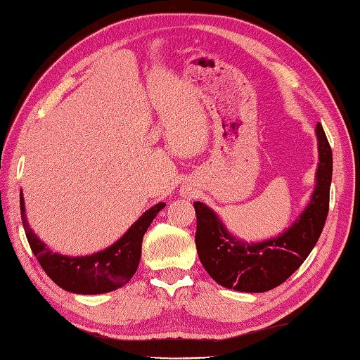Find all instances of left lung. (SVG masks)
Returning <instances> with one entry per match:
<instances>
[{
	"label": "left lung",
	"mask_w": 360,
	"mask_h": 360,
	"mask_svg": "<svg viewBox=\"0 0 360 360\" xmlns=\"http://www.w3.org/2000/svg\"><path fill=\"white\" fill-rule=\"evenodd\" d=\"M319 165L309 206L292 227L262 243L238 241L226 231L212 209L195 201V246L201 264L215 281L238 292L261 293L283 284L301 267L318 243L330 207L331 148L321 124L316 127Z\"/></svg>",
	"instance_id": "left-lung-1"
}]
</instances>
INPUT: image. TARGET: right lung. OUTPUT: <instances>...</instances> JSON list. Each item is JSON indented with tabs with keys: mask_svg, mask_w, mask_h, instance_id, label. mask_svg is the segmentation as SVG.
Returning <instances> with one entry per match:
<instances>
[{
	"mask_svg": "<svg viewBox=\"0 0 360 360\" xmlns=\"http://www.w3.org/2000/svg\"><path fill=\"white\" fill-rule=\"evenodd\" d=\"M159 203L148 209L139 220L129 227L128 232L111 248L90 257H63L46 248L29 227L24 212L22 192L20 195L21 220L25 236L30 244L33 255L51 281L67 292L79 295H99L112 292L125 285L139 267L142 255V240L154 217L165 207Z\"/></svg>",
	"mask_w": 360,
	"mask_h": 360,
	"instance_id": "right-lung-1",
	"label": "right lung"
}]
</instances>
